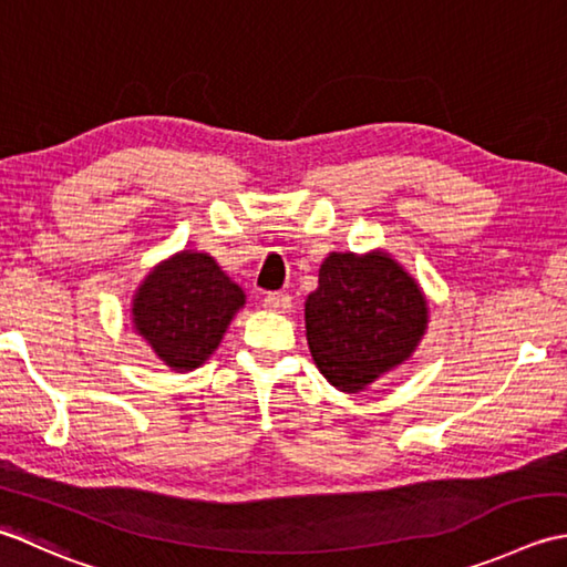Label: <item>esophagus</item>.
Returning <instances> with one entry per match:
<instances>
[{
	"mask_svg": "<svg viewBox=\"0 0 567 567\" xmlns=\"http://www.w3.org/2000/svg\"><path fill=\"white\" fill-rule=\"evenodd\" d=\"M262 307L270 309V312H290L292 309V297L287 292H268L262 297Z\"/></svg>",
	"mask_w": 567,
	"mask_h": 567,
	"instance_id": "34e87169",
	"label": "esophagus"
}]
</instances>
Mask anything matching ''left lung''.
<instances>
[{
    "instance_id": "8db88e82",
    "label": "left lung",
    "mask_w": 567,
    "mask_h": 567,
    "mask_svg": "<svg viewBox=\"0 0 567 567\" xmlns=\"http://www.w3.org/2000/svg\"><path fill=\"white\" fill-rule=\"evenodd\" d=\"M305 324L321 375L359 393L413 357L427 329V299L383 250L329 252L305 302Z\"/></svg>"
}]
</instances>
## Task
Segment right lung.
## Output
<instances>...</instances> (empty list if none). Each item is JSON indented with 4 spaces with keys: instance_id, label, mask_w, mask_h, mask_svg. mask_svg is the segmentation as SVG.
<instances>
[{
    "instance_id": "right-lung-1",
    "label": "right lung",
    "mask_w": 567,
    "mask_h": 567,
    "mask_svg": "<svg viewBox=\"0 0 567 567\" xmlns=\"http://www.w3.org/2000/svg\"><path fill=\"white\" fill-rule=\"evenodd\" d=\"M246 295L206 252L159 262L132 299L137 334L174 371L198 369L218 349Z\"/></svg>"
}]
</instances>
